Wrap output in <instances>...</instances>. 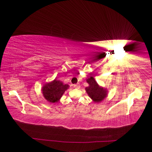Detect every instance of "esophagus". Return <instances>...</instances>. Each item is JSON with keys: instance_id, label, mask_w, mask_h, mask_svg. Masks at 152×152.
Wrapping results in <instances>:
<instances>
[{"instance_id": "34e87169", "label": "esophagus", "mask_w": 152, "mask_h": 152, "mask_svg": "<svg viewBox=\"0 0 152 152\" xmlns=\"http://www.w3.org/2000/svg\"><path fill=\"white\" fill-rule=\"evenodd\" d=\"M74 88H76V89H79L80 88V84H78V83H77V84L74 85Z\"/></svg>"}]
</instances>
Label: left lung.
<instances>
[{
    "mask_svg": "<svg viewBox=\"0 0 152 152\" xmlns=\"http://www.w3.org/2000/svg\"><path fill=\"white\" fill-rule=\"evenodd\" d=\"M86 81L89 83V86L86 88V91L93 101L100 102L106 97L107 90L100 87L93 77L90 76Z\"/></svg>",
    "mask_w": 152,
    "mask_h": 152,
    "instance_id": "8db88e82",
    "label": "left lung"
}]
</instances>
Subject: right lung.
Instances as JSON below:
<instances>
[{"label":"right lung","mask_w":152,"mask_h":152,"mask_svg":"<svg viewBox=\"0 0 152 152\" xmlns=\"http://www.w3.org/2000/svg\"><path fill=\"white\" fill-rule=\"evenodd\" d=\"M69 88L68 84L55 79L53 81L44 84L42 89L44 97L48 102L51 103L57 102L59 101L64 91Z\"/></svg>","instance_id":"right-lung-1"}]
</instances>
